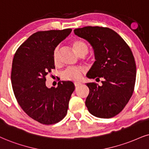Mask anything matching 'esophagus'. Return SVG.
I'll return each mask as SVG.
<instances>
[{
	"label": "esophagus",
	"instance_id": "obj_1",
	"mask_svg": "<svg viewBox=\"0 0 149 149\" xmlns=\"http://www.w3.org/2000/svg\"><path fill=\"white\" fill-rule=\"evenodd\" d=\"M81 83H79V82H74V86L75 87H78V86H79L81 85Z\"/></svg>",
	"mask_w": 149,
	"mask_h": 149
}]
</instances>
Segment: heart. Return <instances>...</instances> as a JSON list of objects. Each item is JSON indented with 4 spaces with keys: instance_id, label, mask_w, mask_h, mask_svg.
I'll list each match as a JSON object with an SVG mask.
<instances>
[{
    "instance_id": "obj_1",
    "label": "heart",
    "mask_w": 149,
    "mask_h": 149,
    "mask_svg": "<svg viewBox=\"0 0 149 149\" xmlns=\"http://www.w3.org/2000/svg\"><path fill=\"white\" fill-rule=\"evenodd\" d=\"M72 46L77 54L78 55L82 54H87L88 51V47L85 42L81 40H75L73 41ZM58 52H59V47L57 46L55 47L54 52H53V61L55 64H57L58 62ZM84 69L83 68H69L65 71H63L62 74V77L63 79L68 81H79L82 77L84 72Z\"/></svg>"
}]
</instances>
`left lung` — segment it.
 Returning <instances> with one entry per match:
<instances>
[{
    "instance_id": "left-lung-1",
    "label": "left lung",
    "mask_w": 149,
    "mask_h": 149,
    "mask_svg": "<svg viewBox=\"0 0 149 149\" xmlns=\"http://www.w3.org/2000/svg\"><path fill=\"white\" fill-rule=\"evenodd\" d=\"M75 35L84 38L94 50L95 61L87 77L102 79V86L88 83L86 106L92 115L111 118L124 109L133 95L136 64L129 46L115 31L108 27L87 26L75 29Z\"/></svg>"
}]
</instances>
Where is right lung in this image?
Instances as JSON below:
<instances>
[{
  "mask_svg": "<svg viewBox=\"0 0 149 149\" xmlns=\"http://www.w3.org/2000/svg\"><path fill=\"white\" fill-rule=\"evenodd\" d=\"M72 29L37 32L22 43L14 54L11 80L14 95L24 112L43 124H56L67 114L74 91L72 81H58L48 88L45 81L54 69L53 52Z\"/></svg>",
  "mask_w": 149,
  "mask_h": 149,
  "instance_id": "obj_1",
  "label": "right lung"
}]
</instances>
